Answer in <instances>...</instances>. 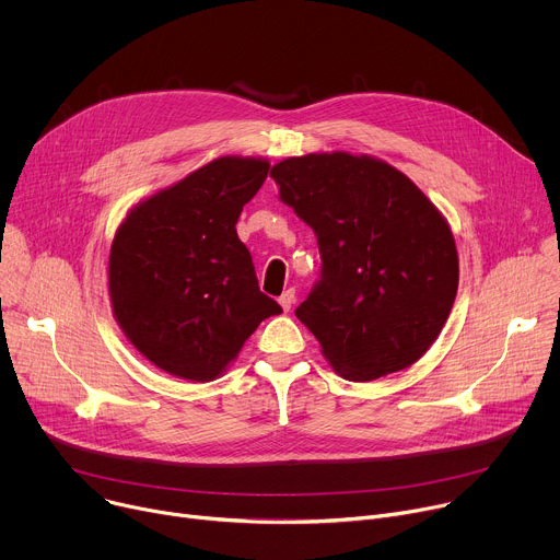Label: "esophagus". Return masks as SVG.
Masks as SVG:
<instances>
[{
	"label": "esophagus",
	"instance_id": "esophagus-1",
	"mask_svg": "<svg viewBox=\"0 0 560 560\" xmlns=\"http://www.w3.org/2000/svg\"><path fill=\"white\" fill-rule=\"evenodd\" d=\"M279 303H281V307H283V312H288V310L292 307V303H294V290H285V292L279 296Z\"/></svg>",
	"mask_w": 560,
	"mask_h": 560
}]
</instances>
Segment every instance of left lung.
I'll return each instance as SVG.
<instances>
[{
	"label": "left lung",
	"instance_id": "left-lung-1",
	"mask_svg": "<svg viewBox=\"0 0 560 560\" xmlns=\"http://www.w3.org/2000/svg\"><path fill=\"white\" fill-rule=\"evenodd\" d=\"M270 177L316 234L322 279L294 314L330 365L372 381L419 361L458 288L456 244L436 206L368 154L290 156Z\"/></svg>",
	"mask_w": 560,
	"mask_h": 560
}]
</instances>
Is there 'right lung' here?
<instances>
[{
  "label": "right lung",
  "instance_id": "add662e5",
  "mask_svg": "<svg viewBox=\"0 0 560 560\" xmlns=\"http://www.w3.org/2000/svg\"><path fill=\"white\" fill-rule=\"evenodd\" d=\"M270 164L219 156L137 203L108 261L113 312L128 341L159 370L212 381L281 305L259 290L236 219Z\"/></svg>",
  "mask_w": 560,
  "mask_h": 560
}]
</instances>
